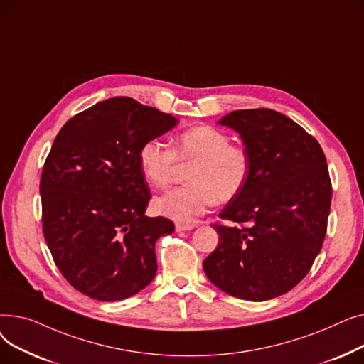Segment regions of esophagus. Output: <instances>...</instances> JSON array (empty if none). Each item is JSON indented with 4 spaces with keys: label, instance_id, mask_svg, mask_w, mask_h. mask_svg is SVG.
Returning a JSON list of instances; mask_svg holds the SVG:
<instances>
[{
    "label": "esophagus",
    "instance_id": "esophagus-1",
    "mask_svg": "<svg viewBox=\"0 0 364 364\" xmlns=\"http://www.w3.org/2000/svg\"><path fill=\"white\" fill-rule=\"evenodd\" d=\"M195 224H184V223H177L176 224V230L177 232H186V230H192Z\"/></svg>",
    "mask_w": 364,
    "mask_h": 364
}]
</instances>
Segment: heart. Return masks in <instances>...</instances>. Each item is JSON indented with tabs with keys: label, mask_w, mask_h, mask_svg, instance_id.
Segmentation results:
<instances>
[{
	"label": "heart",
	"mask_w": 364,
	"mask_h": 364,
	"mask_svg": "<svg viewBox=\"0 0 364 364\" xmlns=\"http://www.w3.org/2000/svg\"><path fill=\"white\" fill-rule=\"evenodd\" d=\"M144 178L158 188L176 177L178 162L192 165L190 184L156 199V211L180 223H192L215 202L227 203L240 195L251 174V158L245 147L233 144L224 131L200 125L181 132L174 149L161 140H147L139 151Z\"/></svg>",
	"instance_id": "b5f03b06"
}]
</instances>
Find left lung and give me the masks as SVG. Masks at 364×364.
Returning a JSON list of instances; mask_svg holds the SVG:
<instances>
[{"label":"left lung","instance_id":"obj_1","mask_svg":"<svg viewBox=\"0 0 364 364\" xmlns=\"http://www.w3.org/2000/svg\"><path fill=\"white\" fill-rule=\"evenodd\" d=\"M220 124L236 129L251 158L237 198L213 223L220 239L203 259L217 288L247 301L294 289L309 274L328 230L332 181L318 141L273 109L235 110Z\"/></svg>","mask_w":364,"mask_h":364}]
</instances>
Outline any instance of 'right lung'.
I'll list each match as a JSON object with an SVG mask.
<instances>
[{
	"label": "right lung",
	"mask_w": 364,
	"mask_h": 364,
	"mask_svg": "<svg viewBox=\"0 0 364 364\" xmlns=\"http://www.w3.org/2000/svg\"><path fill=\"white\" fill-rule=\"evenodd\" d=\"M176 124L169 113L113 97L76 113L57 134L40 183L43 233L76 291L119 301L155 277L156 240L174 223L144 215L150 193L139 151Z\"/></svg>",
	"instance_id": "obj_1"
}]
</instances>
